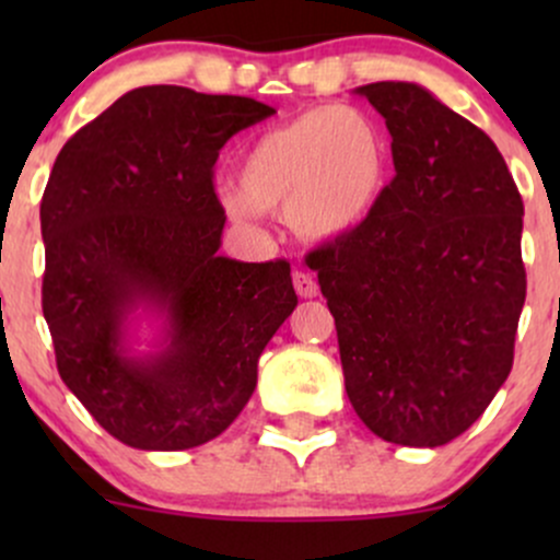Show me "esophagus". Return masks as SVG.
I'll use <instances>...</instances> for the list:
<instances>
[{"label":"esophagus","instance_id":"34e87169","mask_svg":"<svg viewBox=\"0 0 560 560\" xmlns=\"http://www.w3.org/2000/svg\"><path fill=\"white\" fill-rule=\"evenodd\" d=\"M292 281H294V292H298L300 298H316V294H318V281L313 279L311 273L294 271Z\"/></svg>","mask_w":560,"mask_h":560}]
</instances>
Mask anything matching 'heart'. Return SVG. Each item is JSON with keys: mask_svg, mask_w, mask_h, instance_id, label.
I'll use <instances>...</instances> for the list:
<instances>
[{"mask_svg": "<svg viewBox=\"0 0 560 560\" xmlns=\"http://www.w3.org/2000/svg\"><path fill=\"white\" fill-rule=\"evenodd\" d=\"M387 182L382 128L352 107L326 105L260 133L240 163V189H221V205L236 223L284 210L302 240L329 242L374 215Z\"/></svg>", "mask_w": 560, "mask_h": 560, "instance_id": "obj_1", "label": "heart"}]
</instances>
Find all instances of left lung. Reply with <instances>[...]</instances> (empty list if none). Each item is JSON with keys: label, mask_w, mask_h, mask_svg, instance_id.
I'll return each instance as SVG.
<instances>
[{"label": "left lung", "mask_w": 560, "mask_h": 560, "mask_svg": "<svg viewBox=\"0 0 560 560\" xmlns=\"http://www.w3.org/2000/svg\"><path fill=\"white\" fill-rule=\"evenodd\" d=\"M355 94L387 124L395 178L374 215L307 266L361 421L395 445L440 447L511 374L526 298L524 202L494 141L419 83Z\"/></svg>", "instance_id": "8db88e82"}]
</instances>
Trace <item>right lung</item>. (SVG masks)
Returning a JSON list of instances; mask_svg holds the SVG:
<instances>
[{"label": "right lung", "mask_w": 560, "mask_h": 560, "mask_svg": "<svg viewBox=\"0 0 560 560\" xmlns=\"http://www.w3.org/2000/svg\"><path fill=\"white\" fill-rule=\"evenodd\" d=\"M273 113L249 96L139 86L55 160L42 197V307L57 371L128 447L189 450L226 432L298 305L287 260L218 255V152ZM137 312L161 320L144 357L127 342Z\"/></svg>", "instance_id": "obj_1"}]
</instances>
